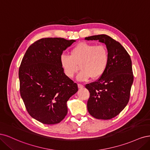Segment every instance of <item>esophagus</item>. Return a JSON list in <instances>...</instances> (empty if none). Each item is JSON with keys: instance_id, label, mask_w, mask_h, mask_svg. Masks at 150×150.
Returning a JSON list of instances; mask_svg holds the SVG:
<instances>
[{"instance_id": "34e87169", "label": "esophagus", "mask_w": 150, "mask_h": 150, "mask_svg": "<svg viewBox=\"0 0 150 150\" xmlns=\"http://www.w3.org/2000/svg\"><path fill=\"white\" fill-rule=\"evenodd\" d=\"M78 87L79 88H83L84 87V86L82 85V84H80V83H79L78 84Z\"/></svg>"}]
</instances>
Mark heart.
<instances>
[{"label":"heart","instance_id":"heart-1","mask_svg":"<svg viewBox=\"0 0 150 150\" xmlns=\"http://www.w3.org/2000/svg\"><path fill=\"white\" fill-rule=\"evenodd\" d=\"M60 62L64 74L69 78L74 77L80 65L81 70L76 79L86 81L90 77L98 79L105 73L109 62V54L104 45L81 42L71 50L70 56L62 55Z\"/></svg>","mask_w":150,"mask_h":150}]
</instances>
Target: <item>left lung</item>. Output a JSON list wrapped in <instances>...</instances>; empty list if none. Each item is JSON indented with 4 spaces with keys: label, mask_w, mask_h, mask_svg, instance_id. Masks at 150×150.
<instances>
[{
    "label": "left lung",
    "mask_w": 150,
    "mask_h": 150,
    "mask_svg": "<svg viewBox=\"0 0 150 150\" xmlns=\"http://www.w3.org/2000/svg\"><path fill=\"white\" fill-rule=\"evenodd\" d=\"M85 39L105 43L109 54L105 73L97 81L85 86L90 92L88 111L95 118L112 119L128 103L133 82L132 60L125 48L107 35H93Z\"/></svg>",
    "instance_id": "obj_1"
}]
</instances>
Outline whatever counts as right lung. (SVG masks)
I'll return each mask as SVG.
<instances>
[{
	"mask_svg": "<svg viewBox=\"0 0 150 150\" xmlns=\"http://www.w3.org/2000/svg\"><path fill=\"white\" fill-rule=\"evenodd\" d=\"M76 40L44 38L28 48L18 70L20 92L28 113L43 124L60 123L68 112L67 101L78 91L64 74L60 59Z\"/></svg>",
	"mask_w": 150,
	"mask_h": 150,
	"instance_id": "obj_1",
	"label": "right lung"
}]
</instances>
